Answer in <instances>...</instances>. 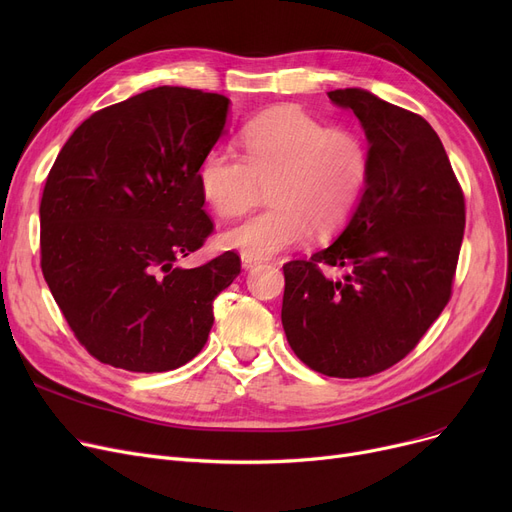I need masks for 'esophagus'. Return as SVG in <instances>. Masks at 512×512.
Listing matches in <instances>:
<instances>
[{
  "label": "esophagus",
  "mask_w": 512,
  "mask_h": 512,
  "mask_svg": "<svg viewBox=\"0 0 512 512\" xmlns=\"http://www.w3.org/2000/svg\"><path fill=\"white\" fill-rule=\"evenodd\" d=\"M240 261H242V267H245V270H253V267L261 265V259H257L253 255H247V253L240 255Z\"/></svg>",
  "instance_id": "1"
}]
</instances>
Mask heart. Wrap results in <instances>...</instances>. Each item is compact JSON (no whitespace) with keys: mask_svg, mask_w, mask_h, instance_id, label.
Wrapping results in <instances>:
<instances>
[{"mask_svg":"<svg viewBox=\"0 0 512 512\" xmlns=\"http://www.w3.org/2000/svg\"><path fill=\"white\" fill-rule=\"evenodd\" d=\"M242 151L211 147L199 164L203 199L220 215H238L270 184L267 207L230 226L224 245L257 259L338 230L357 209L367 176V145L348 130H332L301 110H274L242 130Z\"/></svg>","mask_w":512,"mask_h":512,"instance_id":"b5f03b06","label":"heart"}]
</instances>
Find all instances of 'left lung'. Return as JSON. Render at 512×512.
Masks as SVG:
<instances>
[{"mask_svg":"<svg viewBox=\"0 0 512 512\" xmlns=\"http://www.w3.org/2000/svg\"><path fill=\"white\" fill-rule=\"evenodd\" d=\"M369 143V176L330 247L284 265L282 326L307 367L367 378L405 359L450 301L465 197L436 130L365 89H336ZM321 266H342L340 281Z\"/></svg>","mask_w":512,"mask_h":512,"instance_id":"1","label":"left lung"}]
</instances>
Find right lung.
I'll return each instance as SVG.
<instances>
[{"label": "right lung", "mask_w": 512, "mask_h": 512, "mask_svg": "<svg viewBox=\"0 0 512 512\" xmlns=\"http://www.w3.org/2000/svg\"><path fill=\"white\" fill-rule=\"evenodd\" d=\"M228 107L184 87L134 95L80 124L47 176L41 270L78 342L105 365L155 373L197 357L213 299L240 274L234 251L178 265L213 230L197 170Z\"/></svg>", "instance_id": "1"}]
</instances>
